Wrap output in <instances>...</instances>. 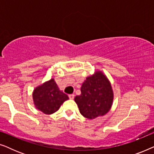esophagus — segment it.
Listing matches in <instances>:
<instances>
[{
  "label": "esophagus",
  "instance_id": "1",
  "mask_svg": "<svg viewBox=\"0 0 154 154\" xmlns=\"http://www.w3.org/2000/svg\"><path fill=\"white\" fill-rule=\"evenodd\" d=\"M69 99H71V100H73V99L74 98V94H69Z\"/></svg>",
  "mask_w": 154,
  "mask_h": 154
}]
</instances>
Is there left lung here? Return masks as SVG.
I'll return each instance as SVG.
<instances>
[{
	"label": "left lung",
	"instance_id": "1",
	"mask_svg": "<svg viewBox=\"0 0 154 154\" xmlns=\"http://www.w3.org/2000/svg\"><path fill=\"white\" fill-rule=\"evenodd\" d=\"M81 92V94L75 96L74 100L84 117L94 119L104 116L110 110L113 91L108 79L100 71L86 79Z\"/></svg>",
	"mask_w": 154,
	"mask_h": 154
}]
</instances>
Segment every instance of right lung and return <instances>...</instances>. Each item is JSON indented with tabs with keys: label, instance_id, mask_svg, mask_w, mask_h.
Wrapping results in <instances>:
<instances>
[{
	"label": "right lung",
	"instance_id": "obj_1",
	"mask_svg": "<svg viewBox=\"0 0 154 154\" xmlns=\"http://www.w3.org/2000/svg\"><path fill=\"white\" fill-rule=\"evenodd\" d=\"M33 99L38 109L45 114H51L58 110L69 97L60 91L54 79H51L35 88Z\"/></svg>",
	"mask_w": 154,
	"mask_h": 154
}]
</instances>
